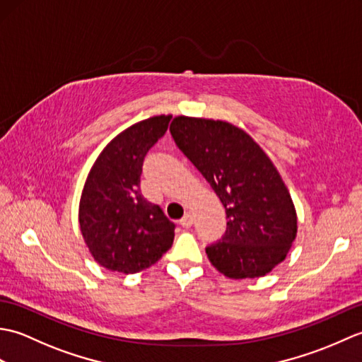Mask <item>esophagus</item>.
Returning <instances> with one entry per match:
<instances>
[{
	"mask_svg": "<svg viewBox=\"0 0 362 362\" xmlns=\"http://www.w3.org/2000/svg\"><path fill=\"white\" fill-rule=\"evenodd\" d=\"M180 226L185 227V228H189L191 226H193V214H191L189 211L185 213V216L180 219Z\"/></svg>",
	"mask_w": 362,
	"mask_h": 362,
	"instance_id": "34e87169",
	"label": "esophagus"
}]
</instances>
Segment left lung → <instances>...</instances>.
Listing matches in <instances>:
<instances>
[{
    "label": "left lung",
    "instance_id": "left-lung-1",
    "mask_svg": "<svg viewBox=\"0 0 362 362\" xmlns=\"http://www.w3.org/2000/svg\"><path fill=\"white\" fill-rule=\"evenodd\" d=\"M171 135L219 197L227 230L205 249L228 279H257L286 258L297 213L281 175L243 129L227 121L175 117Z\"/></svg>",
    "mask_w": 362,
    "mask_h": 362
}]
</instances>
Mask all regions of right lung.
Wrapping results in <instances>:
<instances>
[{"instance_id": "add662e5", "label": "right lung", "mask_w": 362, "mask_h": 362, "mask_svg": "<svg viewBox=\"0 0 362 362\" xmlns=\"http://www.w3.org/2000/svg\"><path fill=\"white\" fill-rule=\"evenodd\" d=\"M171 118L158 115L122 130L90 169L79 202L81 233L91 257L109 271L136 274L171 249L174 222L140 189L146 153Z\"/></svg>"}]
</instances>
